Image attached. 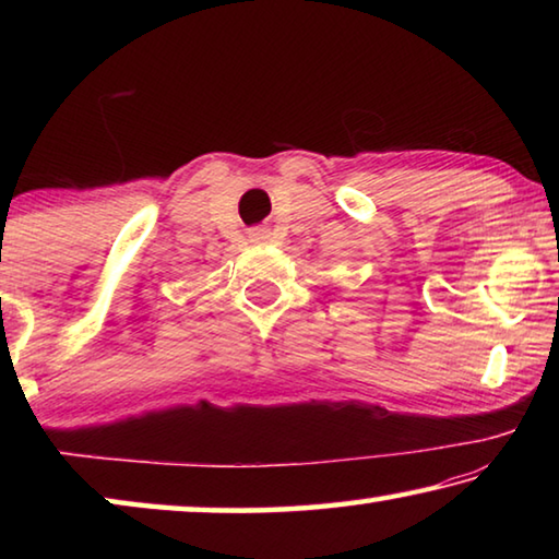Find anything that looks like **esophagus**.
<instances>
[{"mask_svg":"<svg viewBox=\"0 0 559 559\" xmlns=\"http://www.w3.org/2000/svg\"><path fill=\"white\" fill-rule=\"evenodd\" d=\"M269 236H271V231L266 229V226H257V229L251 231V239H253V241H266Z\"/></svg>","mask_w":559,"mask_h":559,"instance_id":"obj_1","label":"esophagus"}]
</instances>
